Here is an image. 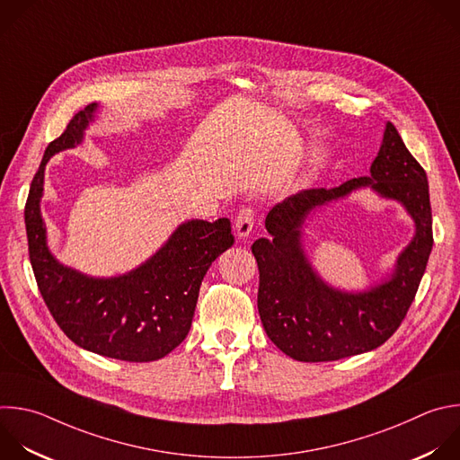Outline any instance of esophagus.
Returning <instances> with one entry per match:
<instances>
[{
	"label": "esophagus",
	"instance_id": "1",
	"mask_svg": "<svg viewBox=\"0 0 460 460\" xmlns=\"http://www.w3.org/2000/svg\"><path fill=\"white\" fill-rule=\"evenodd\" d=\"M252 226H254V213L247 208H243L238 217H236V222H234V231H236V236L240 240H245L251 231H252Z\"/></svg>",
	"mask_w": 460,
	"mask_h": 460
}]
</instances>
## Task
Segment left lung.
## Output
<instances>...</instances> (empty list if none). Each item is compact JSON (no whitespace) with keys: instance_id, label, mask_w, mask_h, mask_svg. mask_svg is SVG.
Listing matches in <instances>:
<instances>
[{"instance_id":"8db88e82","label":"left lung","mask_w":460,"mask_h":460,"mask_svg":"<svg viewBox=\"0 0 460 460\" xmlns=\"http://www.w3.org/2000/svg\"><path fill=\"white\" fill-rule=\"evenodd\" d=\"M365 187L399 201L416 233L379 284L354 293L321 278L304 251L302 233L316 210ZM265 229L270 236L258 238L251 249L260 270L258 313L269 340L305 363L370 352L399 329L426 270L433 245L428 179L395 126L386 122L368 177L285 199L269 211Z\"/></svg>"}]
</instances>
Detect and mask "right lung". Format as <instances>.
I'll use <instances>...</instances> for the list:
<instances>
[{
    "label": "right lung",
    "mask_w": 460,
    "mask_h": 460,
    "mask_svg": "<svg viewBox=\"0 0 460 460\" xmlns=\"http://www.w3.org/2000/svg\"><path fill=\"white\" fill-rule=\"evenodd\" d=\"M97 111L93 102L75 113L45 149L25 206L31 263L50 314L77 347L120 361H155L186 340L202 279L234 242L231 222H182L155 254L124 274L99 278L63 265L49 247L41 215L45 168L56 153L84 140Z\"/></svg>",
    "instance_id": "1"
}]
</instances>
